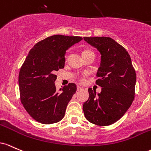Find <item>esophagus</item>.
<instances>
[{
    "mask_svg": "<svg viewBox=\"0 0 151 151\" xmlns=\"http://www.w3.org/2000/svg\"><path fill=\"white\" fill-rule=\"evenodd\" d=\"M82 89H83V88L81 87V86H77V91H81V90H82Z\"/></svg>",
    "mask_w": 151,
    "mask_h": 151,
    "instance_id": "1",
    "label": "esophagus"
}]
</instances>
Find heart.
<instances>
[{
    "label": "heart",
    "mask_w": 151,
    "mask_h": 151,
    "mask_svg": "<svg viewBox=\"0 0 151 151\" xmlns=\"http://www.w3.org/2000/svg\"><path fill=\"white\" fill-rule=\"evenodd\" d=\"M90 53H93V52L91 51V50H84L82 52V55H86V54ZM80 81H81V82H83V78H81Z\"/></svg>",
    "instance_id": "obj_1"
}]
</instances>
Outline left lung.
Instances as JSON below:
<instances>
[{"mask_svg": "<svg viewBox=\"0 0 151 151\" xmlns=\"http://www.w3.org/2000/svg\"><path fill=\"white\" fill-rule=\"evenodd\" d=\"M85 41L101 54L96 83L101 92L88 88L89 98L83 103L85 117L100 126L116 123L128 111L135 97L136 73L124 47L109 37H84Z\"/></svg>", "mask_w": 151, "mask_h": 151, "instance_id": "left-lung-1", "label": "left lung"}]
</instances>
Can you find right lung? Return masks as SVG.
<instances>
[{
    "instance_id": "obj_1",
    "label": "right lung",
    "mask_w": 151,
    "mask_h": 151,
    "mask_svg": "<svg viewBox=\"0 0 151 151\" xmlns=\"http://www.w3.org/2000/svg\"><path fill=\"white\" fill-rule=\"evenodd\" d=\"M83 38L55 35L37 43L30 50L18 76L20 97L33 119L43 124L58 123L65 116L76 86L70 83L62 92L55 86V71L65 66V51Z\"/></svg>"
}]
</instances>
